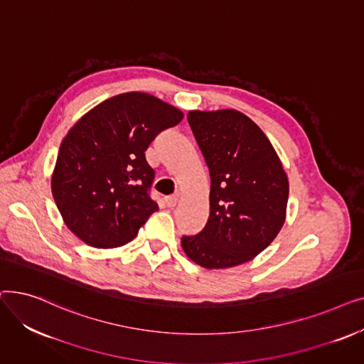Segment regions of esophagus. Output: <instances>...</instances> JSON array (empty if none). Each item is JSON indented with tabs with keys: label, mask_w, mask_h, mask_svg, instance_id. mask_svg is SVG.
Instances as JSON below:
<instances>
[{
	"label": "esophagus",
	"mask_w": 364,
	"mask_h": 364,
	"mask_svg": "<svg viewBox=\"0 0 364 364\" xmlns=\"http://www.w3.org/2000/svg\"><path fill=\"white\" fill-rule=\"evenodd\" d=\"M177 202H178V196H168V198H165V205L168 208H174L177 205Z\"/></svg>",
	"instance_id": "1"
}]
</instances>
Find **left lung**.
Here are the masks:
<instances>
[{
  "instance_id": "left-lung-1",
  "label": "left lung",
  "mask_w": 364,
  "mask_h": 364,
  "mask_svg": "<svg viewBox=\"0 0 364 364\" xmlns=\"http://www.w3.org/2000/svg\"><path fill=\"white\" fill-rule=\"evenodd\" d=\"M187 121L211 177V213L200 233L181 237L183 251L205 269L251 261L283 227L288 176L270 140L242 112L190 110Z\"/></svg>"
}]
</instances>
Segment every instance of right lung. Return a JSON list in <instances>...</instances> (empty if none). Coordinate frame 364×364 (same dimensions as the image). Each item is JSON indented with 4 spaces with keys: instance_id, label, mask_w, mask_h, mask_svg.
<instances>
[{
    "instance_id": "right-lung-1",
    "label": "right lung",
    "mask_w": 364,
    "mask_h": 364,
    "mask_svg": "<svg viewBox=\"0 0 364 364\" xmlns=\"http://www.w3.org/2000/svg\"><path fill=\"white\" fill-rule=\"evenodd\" d=\"M183 112L147 92L110 97L76 122L63 139L51 192L69 230L94 247H118L137 236L158 211L149 195L155 171L144 151Z\"/></svg>"
}]
</instances>
